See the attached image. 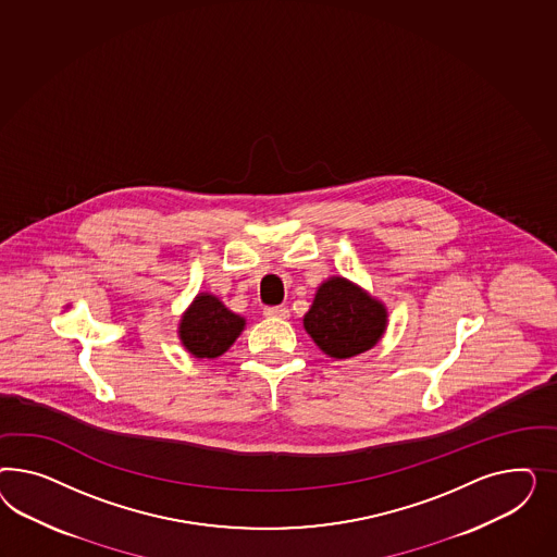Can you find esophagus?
<instances>
[{
  "instance_id": "obj_1",
  "label": "esophagus",
  "mask_w": 557,
  "mask_h": 557,
  "mask_svg": "<svg viewBox=\"0 0 557 557\" xmlns=\"http://www.w3.org/2000/svg\"><path fill=\"white\" fill-rule=\"evenodd\" d=\"M265 317H270V319H287L289 310H287L286 306H270V308H265Z\"/></svg>"
}]
</instances>
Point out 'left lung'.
I'll return each instance as SVG.
<instances>
[{"instance_id":"8db88e82","label":"left lung","mask_w":557,"mask_h":557,"mask_svg":"<svg viewBox=\"0 0 557 557\" xmlns=\"http://www.w3.org/2000/svg\"><path fill=\"white\" fill-rule=\"evenodd\" d=\"M304 329L322 354L349 359L366 354L388 329L386 304L343 275H333L317 287Z\"/></svg>"}]
</instances>
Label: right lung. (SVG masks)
I'll list each match as a JSON object with an SVG mask.
<instances>
[{
  "label": "right lung",
  "mask_w": 557,
  "mask_h": 557,
  "mask_svg": "<svg viewBox=\"0 0 557 557\" xmlns=\"http://www.w3.org/2000/svg\"><path fill=\"white\" fill-rule=\"evenodd\" d=\"M245 324V317L228 310L219 296L200 292L182 314L177 337L196 359H216L233 347Z\"/></svg>",
  "instance_id": "right-lung-1"
}]
</instances>
